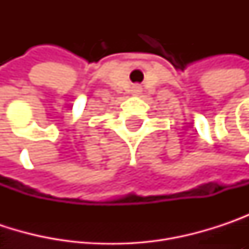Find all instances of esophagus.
Returning a JSON list of instances; mask_svg holds the SVG:
<instances>
[{"mask_svg":"<svg viewBox=\"0 0 249 249\" xmlns=\"http://www.w3.org/2000/svg\"><path fill=\"white\" fill-rule=\"evenodd\" d=\"M132 90H134L135 93H138V92H141V88H140V86H134V88H132Z\"/></svg>","mask_w":249,"mask_h":249,"instance_id":"34e87169","label":"esophagus"}]
</instances>
